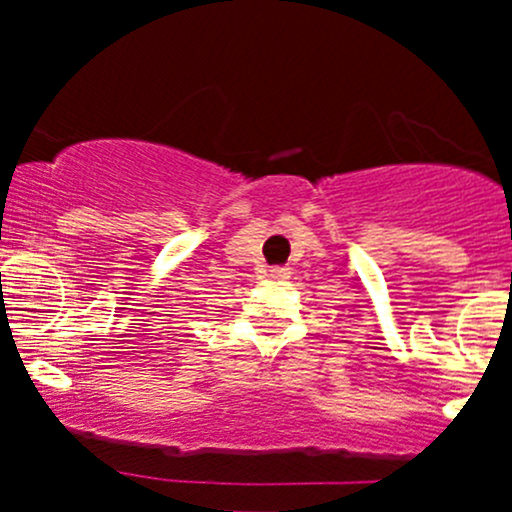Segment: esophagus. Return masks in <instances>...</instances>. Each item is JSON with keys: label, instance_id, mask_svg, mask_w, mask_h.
Listing matches in <instances>:
<instances>
[{"label": "esophagus", "instance_id": "esophagus-1", "mask_svg": "<svg viewBox=\"0 0 512 512\" xmlns=\"http://www.w3.org/2000/svg\"><path fill=\"white\" fill-rule=\"evenodd\" d=\"M269 276H272V279H289L291 267H272L269 269Z\"/></svg>", "mask_w": 512, "mask_h": 512}]
</instances>
